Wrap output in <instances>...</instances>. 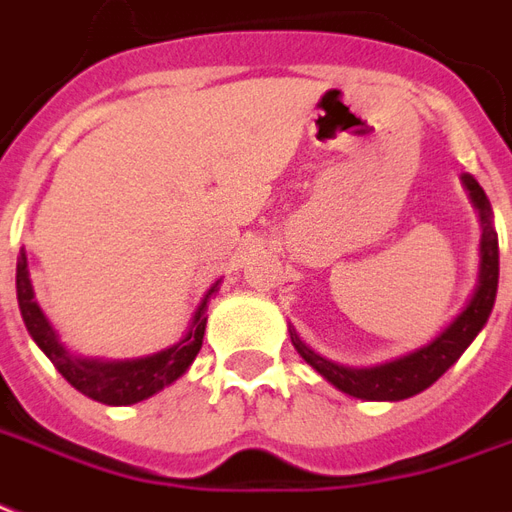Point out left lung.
<instances>
[{
	"label": "left lung",
	"mask_w": 512,
	"mask_h": 512,
	"mask_svg": "<svg viewBox=\"0 0 512 512\" xmlns=\"http://www.w3.org/2000/svg\"><path fill=\"white\" fill-rule=\"evenodd\" d=\"M462 179L464 187L470 190L473 204L481 212V279H478V290L470 298L467 308L435 341L405 354L400 360L376 365V368H343V365H335V362L319 357L317 351L308 349L306 343L292 333V343H295L300 357L317 370L319 376H325L330 384L338 386L346 395L360 397V400H405V397L419 395L462 357L464 349L475 341V335L481 333V327L486 325L491 308H494L499 282L497 233L491 228L489 198L483 193V187L478 185V179L470 177V174H464Z\"/></svg>",
	"instance_id": "8db88e82"
}]
</instances>
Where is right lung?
I'll return each mask as SVG.
<instances>
[{"instance_id": "add662e5", "label": "right lung", "mask_w": 512, "mask_h": 512, "mask_svg": "<svg viewBox=\"0 0 512 512\" xmlns=\"http://www.w3.org/2000/svg\"><path fill=\"white\" fill-rule=\"evenodd\" d=\"M217 287V284H214ZM209 290V295L214 292ZM15 290H18V306H21V317L26 322V330L37 341V346L48 360L56 365V370L69 381V384L83 392L85 397H91L96 403L104 405H134L139 400H147L155 392H161L163 386H169L171 381H177L190 362L195 360V354L201 351L206 330V295L204 303L198 306L193 319L190 333L166 351H158L152 357H142V360H126V362H101V360H83V357H72L69 351L58 343L56 330L50 327L45 314L39 311L34 303V292H31L29 271H26V255L21 252L18 268H15Z\"/></svg>"}]
</instances>
